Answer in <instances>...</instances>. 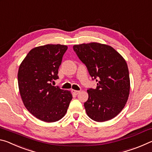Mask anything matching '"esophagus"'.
Wrapping results in <instances>:
<instances>
[{"label":"esophagus","instance_id":"obj_1","mask_svg":"<svg viewBox=\"0 0 152 152\" xmlns=\"http://www.w3.org/2000/svg\"><path fill=\"white\" fill-rule=\"evenodd\" d=\"M72 93L75 95H77L78 93H80V91H76V90H72Z\"/></svg>","mask_w":152,"mask_h":152}]
</instances>
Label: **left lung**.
Segmentation results:
<instances>
[{"mask_svg":"<svg viewBox=\"0 0 152 152\" xmlns=\"http://www.w3.org/2000/svg\"><path fill=\"white\" fill-rule=\"evenodd\" d=\"M73 49L97 82L96 89L87 91L88 99L84 104L86 114L97 122L113 119L124 108L129 95L125 59L111 46L96 42L75 45Z\"/></svg>","mask_w":152,"mask_h":152,"instance_id":"1","label":"left lung"}]
</instances>
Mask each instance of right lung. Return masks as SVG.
<instances>
[{
  "label": "right lung",
  "instance_id": "1",
  "mask_svg": "<svg viewBox=\"0 0 152 152\" xmlns=\"http://www.w3.org/2000/svg\"><path fill=\"white\" fill-rule=\"evenodd\" d=\"M68 46L48 44L32 49L20 64L18 84L23 102L29 113L47 123L66 115L72 95L51 85L58 78V69Z\"/></svg>",
  "mask_w": 152,
  "mask_h": 152
}]
</instances>
